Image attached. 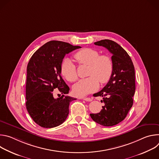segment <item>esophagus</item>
<instances>
[{
    "mask_svg": "<svg viewBox=\"0 0 159 159\" xmlns=\"http://www.w3.org/2000/svg\"><path fill=\"white\" fill-rule=\"evenodd\" d=\"M82 99L83 100H84V101H88V102H90V101H93V99H92L91 98H86V97H85V98H82Z\"/></svg>",
    "mask_w": 159,
    "mask_h": 159,
    "instance_id": "1",
    "label": "esophagus"
}]
</instances>
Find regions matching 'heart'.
I'll return each mask as SVG.
<instances>
[{
    "label": "heart",
    "mask_w": 159,
    "mask_h": 159,
    "mask_svg": "<svg viewBox=\"0 0 159 159\" xmlns=\"http://www.w3.org/2000/svg\"><path fill=\"white\" fill-rule=\"evenodd\" d=\"M74 58L80 65L89 66L87 72L89 77L79 80L73 87V93L75 96L82 97L94 93L99 88V81L104 84L110 80L113 71V63L109 55H100L98 51L87 48L77 52ZM60 71L69 82H75L78 78L76 66L69 58L63 60Z\"/></svg>",
    "instance_id": "heart-1"
}]
</instances>
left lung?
<instances>
[{"label": "left lung", "mask_w": 159, "mask_h": 159, "mask_svg": "<svg viewBox=\"0 0 159 159\" xmlns=\"http://www.w3.org/2000/svg\"><path fill=\"white\" fill-rule=\"evenodd\" d=\"M107 49L112 56L113 71L111 77L94 97H102V109L96 114H90L97 123L112 126L121 122L133 106L135 92V73L132 60L127 52L117 43L103 39L94 43Z\"/></svg>", "instance_id": "obj_1"}]
</instances>
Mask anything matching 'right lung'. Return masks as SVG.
I'll return each instance as SVG.
<instances>
[{"label":"right lung","mask_w":159,"mask_h":159,"mask_svg":"<svg viewBox=\"0 0 159 159\" xmlns=\"http://www.w3.org/2000/svg\"><path fill=\"white\" fill-rule=\"evenodd\" d=\"M60 41H50L31 57L27 66L26 106L33 121L39 126L50 128L62 124L69 113L70 102L77 99L65 96L70 88L61 76L60 66L66 54L80 48ZM58 88L63 94L55 99Z\"/></svg>","instance_id":"add662e5"}]
</instances>
